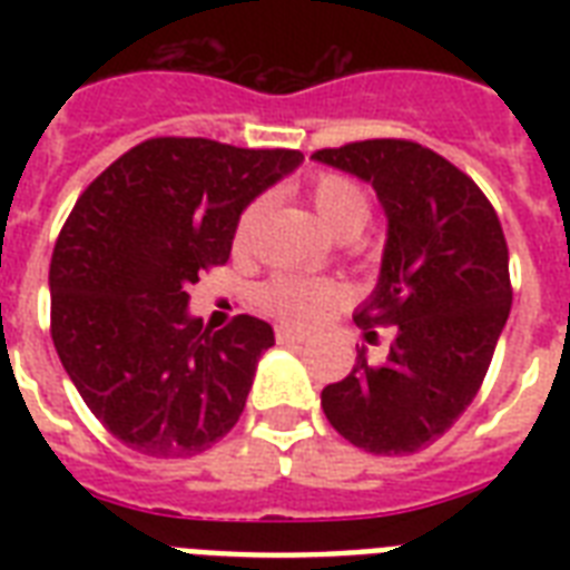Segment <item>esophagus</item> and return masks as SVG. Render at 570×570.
Wrapping results in <instances>:
<instances>
[{"mask_svg":"<svg viewBox=\"0 0 570 570\" xmlns=\"http://www.w3.org/2000/svg\"><path fill=\"white\" fill-rule=\"evenodd\" d=\"M277 343H284V346H295V343H304V334L302 331H293V328H277Z\"/></svg>","mask_w":570,"mask_h":570,"instance_id":"34e87169","label":"esophagus"}]
</instances>
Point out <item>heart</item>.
Segmentation results:
<instances>
[{
	"mask_svg": "<svg viewBox=\"0 0 570 570\" xmlns=\"http://www.w3.org/2000/svg\"><path fill=\"white\" fill-rule=\"evenodd\" d=\"M313 209L320 215V222L328 227L340 239H352L364 230V224L370 222V195H366L355 180H348L343 174H322L316 177L311 189ZM263 200L254 204L239 215L236 224V248L245 250L254 239L259 215H263ZM343 298V289L328 281H302V277L281 275L275 281H268L259 289V304L266 307L272 316L289 322V325H311L320 320V313L331 304H337Z\"/></svg>",
	"mask_w": 570,
	"mask_h": 570,
	"instance_id": "1",
	"label": "heart"
}]
</instances>
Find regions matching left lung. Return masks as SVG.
<instances>
[{
	"instance_id": "obj_1",
	"label": "left lung",
	"mask_w": 570,
	"mask_h": 570,
	"mask_svg": "<svg viewBox=\"0 0 570 570\" xmlns=\"http://www.w3.org/2000/svg\"><path fill=\"white\" fill-rule=\"evenodd\" d=\"M313 159L370 183L387 215L379 284L355 322L393 325L381 364L357 352L352 373L322 390V411L373 455L434 443L476 399L512 311L509 248L494 206L443 156L373 138Z\"/></svg>"
}]
</instances>
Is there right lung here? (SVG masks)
<instances>
[{"mask_svg": "<svg viewBox=\"0 0 570 570\" xmlns=\"http://www.w3.org/2000/svg\"><path fill=\"white\" fill-rule=\"evenodd\" d=\"M298 150L150 138L76 200L49 263L52 343L91 414L154 459H189L239 420L275 331L189 313V286L230 257L239 215Z\"/></svg>", "mask_w": 570, "mask_h": 570, "instance_id": "right-lung-1", "label": "right lung"}]
</instances>
